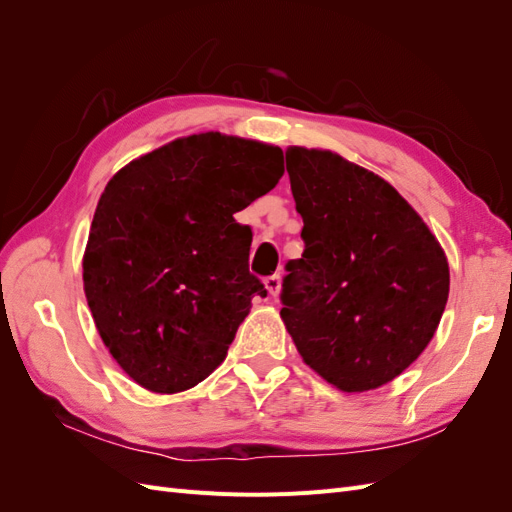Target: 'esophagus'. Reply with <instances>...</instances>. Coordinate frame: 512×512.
<instances>
[{
	"instance_id": "obj_1",
	"label": "esophagus",
	"mask_w": 512,
	"mask_h": 512,
	"mask_svg": "<svg viewBox=\"0 0 512 512\" xmlns=\"http://www.w3.org/2000/svg\"><path fill=\"white\" fill-rule=\"evenodd\" d=\"M265 288L269 290L271 297H277V294H280V288H282V277L280 275L265 277Z\"/></svg>"
}]
</instances>
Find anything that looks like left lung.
Segmentation results:
<instances>
[{
    "label": "left lung",
    "instance_id": "8db88e82",
    "mask_svg": "<svg viewBox=\"0 0 512 512\" xmlns=\"http://www.w3.org/2000/svg\"><path fill=\"white\" fill-rule=\"evenodd\" d=\"M305 250L286 265L282 320L305 365L344 393L391 382L436 333L448 262L389 181L327 149H286Z\"/></svg>",
    "mask_w": 512,
    "mask_h": 512
}]
</instances>
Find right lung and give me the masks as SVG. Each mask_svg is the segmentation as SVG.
I'll return each mask as SVG.
<instances>
[{"label": "right lung", "mask_w": 512, "mask_h": 512, "mask_svg": "<svg viewBox=\"0 0 512 512\" xmlns=\"http://www.w3.org/2000/svg\"><path fill=\"white\" fill-rule=\"evenodd\" d=\"M284 175L280 147L220 132L177 138L106 183L83 256L104 346L151 393H181L224 359L252 297V228L232 218Z\"/></svg>", "instance_id": "1"}]
</instances>
